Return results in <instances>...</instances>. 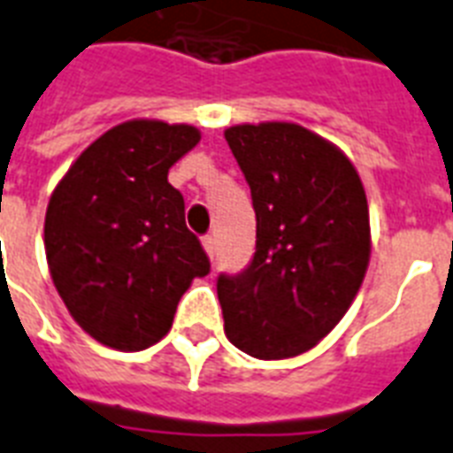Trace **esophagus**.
<instances>
[{
	"label": "esophagus",
	"instance_id": "34e87169",
	"mask_svg": "<svg viewBox=\"0 0 453 453\" xmlns=\"http://www.w3.org/2000/svg\"><path fill=\"white\" fill-rule=\"evenodd\" d=\"M203 248H205V252H208V255H210V259H215V252H217L215 236H205V238H203Z\"/></svg>",
	"mask_w": 453,
	"mask_h": 453
}]
</instances>
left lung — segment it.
Returning <instances> with one entry per match:
<instances>
[{
    "instance_id": "obj_1",
    "label": "left lung",
    "mask_w": 453,
    "mask_h": 453,
    "mask_svg": "<svg viewBox=\"0 0 453 453\" xmlns=\"http://www.w3.org/2000/svg\"><path fill=\"white\" fill-rule=\"evenodd\" d=\"M250 187L255 252L217 276L226 338L257 359H286L335 328L371 255L369 205L354 165L293 122L224 132Z\"/></svg>"
}]
</instances>
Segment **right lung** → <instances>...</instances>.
Returning a JSON list of instances; mask_svg holds the SVG:
<instances>
[{
	"instance_id": "obj_1",
	"label": "right lung",
	"mask_w": 453,
	"mask_h": 453,
	"mask_svg": "<svg viewBox=\"0 0 453 453\" xmlns=\"http://www.w3.org/2000/svg\"><path fill=\"white\" fill-rule=\"evenodd\" d=\"M201 132L132 120L77 157L51 194L44 250L77 324L104 345L139 352L167 335L181 296L210 274L167 172Z\"/></svg>"
}]
</instances>
